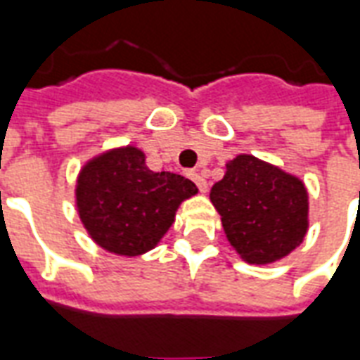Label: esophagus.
<instances>
[{
    "label": "esophagus",
    "mask_w": 360,
    "mask_h": 360,
    "mask_svg": "<svg viewBox=\"0 0 360 360\" xmlns=\"http://www.w3.org/2000/svg\"><path fill=\"white\" fill-rule=\"evenodd\" d=\"M188 175H191V179L195 181V185L198 187V191H200V193H206V191H208V183H206V179H204L200 173L193 172V173H188Z\"/></svg>",
    "instance_id": "obj_1"
}]
</instances>
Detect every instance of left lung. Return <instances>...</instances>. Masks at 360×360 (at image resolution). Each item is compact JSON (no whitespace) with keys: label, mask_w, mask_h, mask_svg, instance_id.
Listing matches in <instances>:
<instances>
[{"label":"left lung","mask_w":360,"mask_h":360,"mask_svg":"<svg viewBox=\"0 0 360 360\" xmlns=\"http://www.w3.org/2000/svg\"><path fill=\"white\" fill-rule=\"evenodd\" d=\"M221 226L249 264H270L297 249L309 229L307 188L289 173L241 154L210 191Z\"/></svg>","instance_id":"left-lung-1"}]
</instances>
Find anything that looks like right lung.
Listing matches in <instances>:
<instances>
[{
    "label": "right lung",
    "mask_w": 360,
    "mask_h": 360,
    "mask_svg": "<svg viewBox=\"0 0 360 360\" xmlns=\"http://www.w3.org/2000/svg\"><path fill=\"white\" fill-rule=\"evenodd\" d=\"M198 193L177 173H154L134 146L90 160L77 181V208L90 237L102 249L139 257L154 249L172 227L185 198Z\"/></svg>",
    "instance_id": "1"
}]
</instances>
